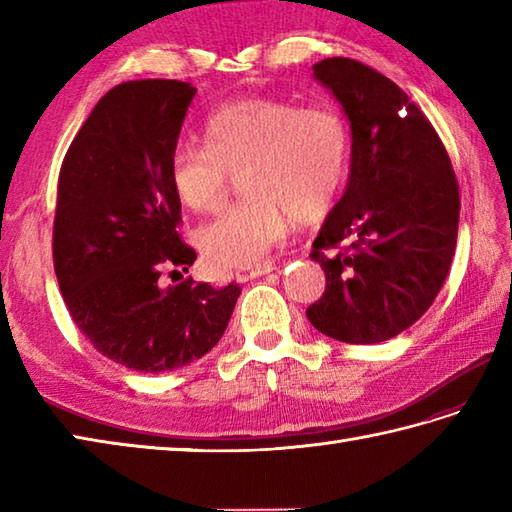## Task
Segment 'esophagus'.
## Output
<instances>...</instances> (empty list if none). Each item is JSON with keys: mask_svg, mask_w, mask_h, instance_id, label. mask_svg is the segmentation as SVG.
I'll return each instance as SVG.
<instances>
[{"mask_svg": "<svg viewBox=\"0 0 512 512\" xmlns=\"http://www.w3.org/2000/svg\"><path fill=\"white\" fill-rule=\"evenodd\" d=\"M273 270H275V266L270 264V262H266V264H259L255 268H250V270H242V273H235V279L237 281H248V279H255V277H262V275L273 273Z\"/></svg>", "mask_w": 512, "mask_h": 512, "instance_id": "1", "label": "esophagus"}]
</instances>
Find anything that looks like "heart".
<instances>
[{
    "instance_id": "b5f03b06",
    "label": "heart",
    "mask_w": 512,
    "mask_h": 512,
    "mask_svg": "<svg viewBox=\"0 0 512 512\" xmlns=\"http://www.w3.org/2000/svg\"><path fill=\"white\" fill-rule=\"evenodd\" d=\"M350 127L330 107L277 99H237L204 123V145L180 143L169 182L189 211L224 204L231 173L244 195L200 228L198 246L213 268H250L286 237L288 217L312 224L328 215L345 182Z\"/></svg>"
}]
</instances>
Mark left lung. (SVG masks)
Listing matches in <instances>:
<instances>
[{
    "mask_svg": "<svg viewBox=\"0 0 512 512\" xmlns=\"http://www.w3.org/2000/svg\"><path fill=\"white\" fill-rule=\"evenodd\" d=\"M352 125L347 189L312 244L325 292L306 310L330 339H394L438 297L453 262L460 187L429 118L369 65L314 63Z\"/></svg>",
    "mask_w": 512,
    "mask_h": 512,
    "instance_id": "8db88e82",
    "label": "left lung"
}]
</instances>
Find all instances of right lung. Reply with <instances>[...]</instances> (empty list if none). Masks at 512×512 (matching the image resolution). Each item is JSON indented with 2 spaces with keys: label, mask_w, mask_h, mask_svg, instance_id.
Segmentation results:
<instances>
[{
  "label": "right lung",
  "mask_w": 512,
  "mask_h": 512,
  "mask_svg": "<svg viewBox=\"0 0 512 512\" xmlns=\"http://www.w3.org/2000/svg\"><path fill=\"white\" fill-rule=\"evenodd\" d=\"M195 96L191 83L116 85L94 105L63 158L52 231L59 288L76 328L103 356L160 374L202 358L222 339L237 284L213 288L187 273L180 200L169 156Z\"/></svg>",
  "instance_id": "add662e5"
}]
</instances>
